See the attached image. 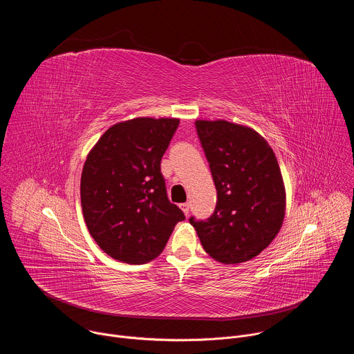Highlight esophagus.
I'll use <instances>...</instances> for the list:
<instances>
[{"instance_id": "esophagus-1", "label": "esophagus", "mask_w": 354, "mask_h": 354, "mask_svg": "<svg viewBox=\"0 0 354 354\" xmlns=\"http://www.w3.org/2000/svg\"><path fill=\"white\" fill-rule=\"evenodd\" d=\"M180 209H182V212L185 213V216L187 217V216H189V212H190V205H189V203H183V205H180Z\"/></svg>"}]
</instances>
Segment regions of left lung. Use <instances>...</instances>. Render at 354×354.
Masks as SVG:
<instances>
[{
  "label": "left lung",
  "mask_w": 354,
  "mask_h": 354,
  "mask_svg": "<svg viewBox=\"0 0 354 354\" xmlns=\"http://www.w3.org/2000/svg\"><path fill=\"white\" fill-rule=\"evenodd\" d=\"M196 131L217 189L207 220L190 217L207 254L234 265L258 257L281 228L286 190L268 141L250 127L227 120H197Z\"/></svg>",
  "instance_id": "obj_1"
}]
</instances>
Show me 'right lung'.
Returning a JSON list of instances; mask_svg holds the SVG:
<instances>
[{
	"mask_svg": "<svg viewBox=\"0 0 354 354\" xmlns=\"http://www.w3.org/2000/svg\"><path fill=\"white\" fill-rule=\"evenodd\" d=\"M179 119L137 118L99 138L81 175V207L95 242L113 259L141 265L164 250L185 220L171 203L161 160Z\"/></svg>",
	"mask_w": 354,
	"mask_h": 354,
	"instance_id": "add662e5",
	"label": "right lung"
}]
</instances>
